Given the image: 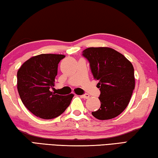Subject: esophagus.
<instances>
[{
	"label": "esophagus",
	"mask_w": 158,
	"mask_h": 158,
	"mask_svg": "<svg viewBox=\"0 0 158 158\" xmlns=\"http://www.w3.org/2000/svg\"><path fill=\"white\" fill-rule=\"evenodd\" d=\"M81 97L82 98H83V99H89V95L87 94H83V95H81Z\"/></svg>",
	"instance_id": "esophagus-1"
}]
</instances>
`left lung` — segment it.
Listing matches in <instances>:
<instances>
[{
	"instance_id": "8db88e82",
	"label": "left lung",
	"mask_w": 158,
	"mask_h": 158,
	"mask_svg": "<svg viewBox=\"0 0 158 158\" xmlns=\"http://www.w3.org/2000/svg\"><path fill=\"white\" fill-rule=\"evenodd\" d=\"M82 55L89 61L101 91V106L92 112V115L101 120L117 117L127 106L135 87L132 64L119 52L108 47L87 48Z\"/></svg>"
}]
</instances>
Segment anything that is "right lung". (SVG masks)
I'll use <instances>...</instances> for the list:
<instances>
[{
  "instance_id": "1",
  "label": "right lung",
  "mask_w": 158,
  "mask_h": 158,
  "mask_svg": "<svg viewBox=\"0 0 158 158\" xmlns=\"http://www.w3.org/2000/svg\"><path fill=\"white\" fill-rule=\"evenodd\" d=\"M63 55L41 54L32 56L17 71V90L22 103L33 115L42 119L55 118L69 106L73 94L62 96L51 92L55 86L58 64Z\"/></svg>"
}]
</instances>
